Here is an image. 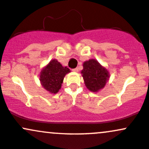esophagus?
Listing matches in <instances>:
<instances>
[{
  "instance_id": "1",
  "label": "esophagus",
  "mask_w": 149,
  "mask_h": 149,
  "mask_svg": "<svg viewBox=\"0 0 149 149\" xmlns=\"http://www.w3.org/2000/svg\"><path fill=\"white\" fill-rule=\"evenodd\" d=\"M73 72H78V71H79V70H78V68H74L72 70Z\"/></svg>"
}]
</instances>
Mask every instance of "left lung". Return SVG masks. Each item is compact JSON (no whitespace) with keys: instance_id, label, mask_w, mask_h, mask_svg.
Here are the masks:
<instances>
[{"instance_id":"left-lung-1","label":"left lung","mask_w":149,"mask_h":149,"mask_svg":"<svg viewBox=\"0 0 149 149\" xmlns=\"http://www.w3.org/2000/svg\"><path fill=\"white\" fill-rule=\"evenodd\" d=\"M81 74L86 87L92 92H98L103 89L110 77L107 69L95 59L84 62Z\"/></svg>"}]
</instances>
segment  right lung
Returning <instances> with one entry per match:
<instances>
[{
	"instance_id": "add662e5",
	"label": "right lung",
	"mask_w": 149,
	"mask_h": 149,
	"mask_svg": "<svg viewBox=\"0 0 149 149\" xmlns=\"http://www.w3.org/2000/svg\"><path fill=\"white\" fill-rule=\"evenodd\" d=\"M70 72L68 67H63L56 59L52 60L40 73L41 85L51 94H56L61 89L65 75Z\"/></svg>"
}]
</instances>
